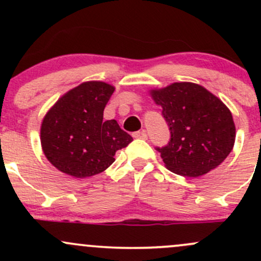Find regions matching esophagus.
Listing matches in <instances>:
<instances>
[{
  "instance_id": "1",
  "label": "esophagus",
  "mask_w": 261,
  "mask_h": 261,
  "mask_svg": "<svg viewBox=\"0 0 261 261\" xmlns=\"http://www.w3.org/2000/svg\"><path fill=\"white\" fill-rule=\"evenodd\" d=\"M133 136L135 137V139H141V140H146V139H147V134H146L145 130L137 131V133H134Z\"/></svg>"
}]
</instances>
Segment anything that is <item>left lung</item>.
I'll return each instance as SVG.
<instances>
[{"mask_svg": "<svg viewBox=\"0 0 261 261\" xmlns=\"http://www.w3.org/2000/svg\"><path fill=\"white\" fill-rule=\"evenodd\" d=\"M151 95L169 126V142L155 149L170 172L196 178L226 160L234 146L236 126L222 100L191 82L152 89Z\"/></svg>", "mask_w": 261, "mask_h": 261, "instance_id": "1", "label": "left lung"}]
</instances>
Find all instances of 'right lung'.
Here are the masks:
<instances>
[{
  "instance_id": "right-lung-1",
  "label": "right lung",
  "mask_w": 261,
  "mask_h": 261,
  "mask_svg": "<svg viewBox=\"0 0 261 261\" xmlns=\"http://www.w3.org/2000/svg\"><path fill=\"white\" fill-rule=\"evenodd\" d=\"M114 91L106 82L89 81L50 108L41 122L40 142L54 167L74 178L99 174L112 166L115 152L133 141L116 120L103 121Z\"/></svg>"
}]
</instances>
